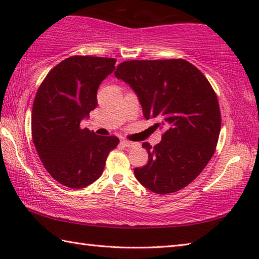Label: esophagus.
I'll use <instances>...</instances> for the list:
<instances>
[{
  "label": "esophagus",
  "instance_id": "1",
  "mask_svg": "<svg viewBox=\"0 0 259 259\" xmlns=\"http://www.w3.org/2000/svg\"><path fill=\"white\" fill-rule=\"evenodd\" d=\"M122 145L125 146V147H135L137 144L134 143V142H130V140H122Z\"/></svg>",
  "mask_w": 259,
  "mask_h": 259
}]
</instances>
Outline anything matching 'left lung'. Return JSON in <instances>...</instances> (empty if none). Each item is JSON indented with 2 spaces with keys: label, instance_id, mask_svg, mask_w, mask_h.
Instances as JSON below:
<instances>
[{
  "label": "left lung",
  "instance_id": "1",
  "mask_svg": "<svg viewBox=\"0 0 259 259\" xmlns=\"http://www.w3.org/2000/svg\"><path fill=\"white\" fill-rule=\"evenodd\" d=\"M115 76L131 87L145 119L164 128L148 162L135 169L137 181L157 194L182 190L199 176L213 155L221 131V109L209 81L184 59L128 60Z\"/></svg>",
  "mask_w": 259,
  "mask_h": 259
}]
</instances>
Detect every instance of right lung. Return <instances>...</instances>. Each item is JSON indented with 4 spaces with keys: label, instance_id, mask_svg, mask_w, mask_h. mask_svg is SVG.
I'll list each match as a JSON object with an SVG mask.
<instances>
[{
    "label": "right lung",
    "instance_id": "add662e5",
    "mask_svg": "<svg viewBox=\"0 0 259 259\" xmlns=\"http://www.w3.org/2000/svg\"><path fill=\"white\" fill-rule=\"evenodd\" d=\"M116 59L73 56L48 73L35 96L32 137L51 177L64 186L83 188L102 176L115 136H97L81 129L83 119L97 107V90L115 69Z\"/></svg>",
    "mask_w": 259,
    "mask_h": 259
}]
</instances>
